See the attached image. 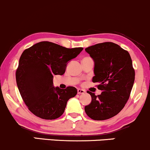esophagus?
Returning a JSON list of instances; mask_svg holds the SVG:
<instances>
[{
    "label": "esophagus",
    "mask_w": 150,
    "mask_h": 150,
    "mask_svg": "<svg viewBox=\"0 0 150 150\" xmlns=\"http://www.w3.org/2000/svg\"><path fill=\"white\" fill-rule=\"evenodd\" d=\"M77 93H78V94H83V93H86V91L83 89L79 88L78 90H77Z\"/></svg>",
    "instance_id": "esophagus-1"
}]
</instances>
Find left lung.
Returning <instances> with one entry per match:
<instances>
[{
  "label": "left lung",
  "instance_id": "left-lung-1",
  "mask_svg": "<svg viewBox=\"0 0 150 150\" xmlns=\"http://www.w3.org/2000/svg\"><path fill=\"white\" fill-rule=\"evenodd\" d=\"M94 62L93 82L98 83L101 95L88 91L91 103L85 107L91 119L106 120L114 117L127 103L135 81L130 54L112 42L98 43L85 49Z\"/></svg>",
  "mask_w": 150,
  "mask_h": 150
}]
</instances>
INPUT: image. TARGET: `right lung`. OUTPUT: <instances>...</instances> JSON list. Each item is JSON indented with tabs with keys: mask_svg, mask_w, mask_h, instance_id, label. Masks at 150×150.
<instances>
[{
	"mask_svg": "<svg viewBox=\"0 0 150 150\" xmlns=\"http://www.w3.org/2000/svg\"><path fill=\"white\" fill-rule=\"evenodd\" d=\"M83 47L67 48L48 41L26 49L19 58L16 81L24 103L37 117L52 120L64 113L68 100L77 94L72 86L61 89L53 86V76L62 75L67 64Z\"/></svg>",
	"mask_w": 150,
	"mask_h": 150,
	"instance_id": "add662e5",
	"label": "right lung"
}]
</instances>
